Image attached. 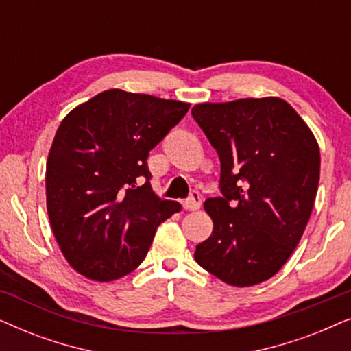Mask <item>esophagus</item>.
<instances>
[{"mask_svg":"<svg viewBox=\"0 0 351 351\" xmlns=\"http://www.w3.org/2000/svg\"><path fill=\"white\" fill-rule=\"evenodd\" d=\"M199 206H201V196L199 193H196V191H193V193L190 195L189 199L184 201V208L186 210H196L199 209Z\"/></svg>","mask_w":351,"mask_h":351,"instance_id":"34e87169","label":"esophagus"}]
</instances>
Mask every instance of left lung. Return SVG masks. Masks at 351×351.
<instances>
[{
    "label": "left lung",
    "mask_w": 351,
    "mask_h": 351,
    "mask_svg": "<svg viewBox=\"0 0 351 351\" xmlns=\"http://www.w3.org/2000/svg\"><path fill=\"white\" fill-rule=\"evenodd\" d=\"M220 160V193L206 199L213 234L195 261L232 286L280 271L299 244L319 182L318 142L278 97L198 104L191 108Z\"/></svg>",
    "instance_id": "1"
}]
</instances>
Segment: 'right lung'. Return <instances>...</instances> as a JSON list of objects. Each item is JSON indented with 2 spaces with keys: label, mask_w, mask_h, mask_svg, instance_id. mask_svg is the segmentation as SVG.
<instances>
[{
  "label": "right lung",
  "mask_w": 351,
  "mask_h": 351,
  "mask_svg": "<svg viewBox=\"0 0 351 351\" xmlns=\"http://www.w3.org/2000/svg\"><path fill=\"white\" fill-rule=\"evenodd\" d=\"M189 108L110 89L60 123L46 165L47 214L62 254L83 276L113 281L136 270L158 225L182 209L153 193L147 158Z\"/></svg>",
  "instance_id": "1"
}]
</instances>
